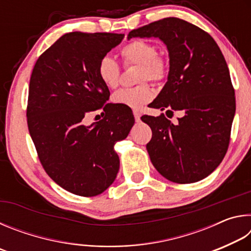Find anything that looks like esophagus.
<instances>
[{
  "label": "esophagus",
  "mask_w": 251,
  "mask_h": 251,
  "mask_svg": "<svg viewBox=\"0 0 251 251\" xmlns=\"http://www.w3.org/2000/svg\"><path fill=\"white\" fill-rule=\"evenodd\" d=\"M133 113H134L135 121H136V122H139V121H141V112H139V110H137V109H135Z\"/></svg>",
  "instance_id": "esophagus-1"
}]
</instances>
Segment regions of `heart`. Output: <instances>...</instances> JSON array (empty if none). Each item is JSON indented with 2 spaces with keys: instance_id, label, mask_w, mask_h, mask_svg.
Here are the masks:
<instances>
[{
  "instance_id": "1",
  "label": "heart",
  "mask_w": 251,
  "mask_h": 251,
  "mask_svg": "<svg viewBox=\"0 0 251 251\" xmlns=\"http://www.w3.org/2000/svg\"><path fill=\"white\" fill-rule=\"evenodd\" d=\"M121 55L125 65H138V82L151 80L161 82L168 74V63L163 55L156 54V46L145 40H134L124 45ZM97 74L105 86L115 88L120 82L121 69L118 63L110 56L100 58L97 65ZM154 91L147 83L139 84L133 88H122L113 96L117 105L129 108H139L150 101Z\"/></svg>"
}]
</instances>
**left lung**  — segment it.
Returning <instances> with one entry per match:
<instances>
[{"mask_svg":"<svg viewBox=\"0 0 251 251\" xmlns=\"http://www.w3.org/2000/svg\"><path fill=\"white\" fill-rule=\"evenodd\" d=\"M131 37H158L167 46L169 73L151 108L180 110L175 124L164 114L144 115L152 131L146 148L161 176L177 184L206 178L222 163L236 112L235 90L215 40L187 21L166 18L130 31Z\"/></svg>","mask_w":251,"mask_h":251,"instance_id":"8db88e82","label":"left lung"}]
</instances>
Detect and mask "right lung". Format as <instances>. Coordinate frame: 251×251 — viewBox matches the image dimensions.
<instances>
[{"label":"right lung","mask_w":251,"mask_h":251,"mask_svg":"<svg viewBox=\"0 0 251 251\" xmlns=\"http://www.w3.org/2000/svg\"><path fill=\"white\" fill-rule=\"evenodd\" d=\"M124 34L72 32L37 59L29 79L27 126L46 174L67 192L93 197L113 184L120 169L114 150L135 120L126 106L106 103L109 90L97 65ZM103 109L100 121L83 118ZM103 112V113H104Z\"/></svg>","instance_id":"add662e5"}]
</instances>
